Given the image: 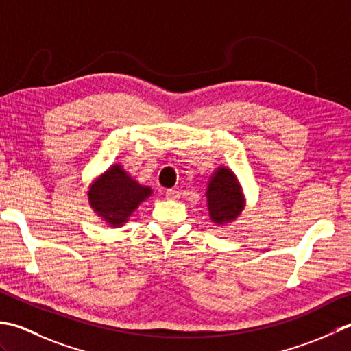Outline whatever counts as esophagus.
<instances>
[{
	"instance_id": "1",
	"label": "esophagus",
	"mask_w": 351,
	"mask_h": 351,
	"mask_svg": "<svg viewBox=\"0 0 351 351\" xmlns=\"http://www.w3.org/2000/svg\"><path fill=\"white\" fill-rule=\"evenodd\" d=\"M178 197H180V192H178V191H176V189H168L167 191V198L177 199Z\"/></svg>"
}]
</instances>
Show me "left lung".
Instances as JSON below:
<instances>
[{
    "instance_id": "8db88e82",
    "label": "left lung",
    "mask_w": 351,
    "mask_h": 351,
    "mask_svg": "<svg viewBox=\"0 0 351 351\" xmlns=\"http://www.w3.org/2000/svg\"><path fill=\"white\" fill-rule=\"evenodd\" d=\"M207 207L213 223L224 224L238 218L244 209L241 186L228 168H218L207 186Z\"/></svg>"
}]
</instances>
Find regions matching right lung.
<instances>
[{"label": "right lung", "mask_w": 351, "mask_h": 351, "mask_svg": "<svg viewBox=\"0 0 351 351\" xmlns=\"http://www.w3.org/2000/svg\"><path fill=\"white\" fill-rule=\"evenodd\" d=\"M88 195L92 209L106 223L119 227L152 195V188L134 182L121 165H113L90 186Z\"/></svg>", "instance_id": "add662e5"}]
</instances>
